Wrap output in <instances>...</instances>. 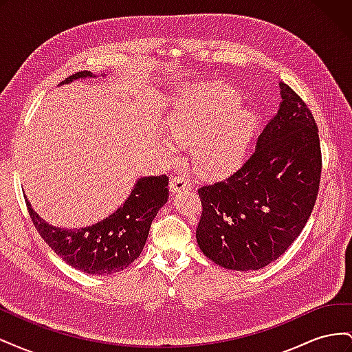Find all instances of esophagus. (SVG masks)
<instances>
[{
	"mask_svg": "<svg viewBox=\"0 0 352 352\" xmlns=\"http://www.w3.org/2000/svg\"><path fill=\"white\" fill-rule=\"evenodd\" d=\"M190 186H192V184H190V180L185 175H177L170 179V189H172V192L190 189Z\"/></svg>",
	"mask_w": 352,
	"mask_h": 352,
	"instance_id": "34e87169",
	"label": "esophagus"
}]
</instances>
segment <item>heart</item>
I'll return each instance as SVG.
<instances>
[{
	"label": "heart",
	"instance_id": "heart-1",
	"mask_svg": "<svg viewBox=\"0 0 352 352\" xmlns=\"http://www.w3.org/2000/svg\"><path fill=\"white\" fill-rule=\"evenodd\" d=\"M238 101L233 91L206 85L182 94L170 114L172 136L179 144L193 142L192 157L202 172L221 175L241 164L254 119ZM166 154L176 157L177 148L167 144Z\"/></svg>",
	"mask_w": 352,
	"mask_h": 352
}]
</instances>
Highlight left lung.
I'll return each instance as SVG.
<instances>
[{
    "label": "left lung",
    "mask_w": 352,
    "mask_h": 352,
    "mask_svg": "<svg viewBox=\"0 0 352 352\" xmlns=\"http://www.w3.org/2000/svg\"><path fill=\"white\" fill-rule=\"evenodd\" d=\"M279 110L254 153L235 173L198 189L197 242L211 261L232 270H258L300 236L314 208L322 148L311 110L280 83Z\"/></svg>",
    "instance_id": "obj_1"
}]
</instances>
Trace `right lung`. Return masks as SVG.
<instances>
[{
    "label": "right lung",
    "mask_w": 352,
    "mask_h": 352,
    "mask_svg": "<svg viewBox=\"0 0 352 352\" xmlns=\"http://www.w3.org/2000/svg\"><path fill=\"white\" fill-rule=\"evenodd\" d=\"M92 76L78 72L61 83ZM168 177L151 176L138 180L123 207L97 225L80 229H61L42 220L26 198L34 226L50 247L69 265L88 274H110L126 269L140 257L151 223L168 198Z\"/></svg>",
    "instance_id": "right-lung-1"
}]
</instances>
